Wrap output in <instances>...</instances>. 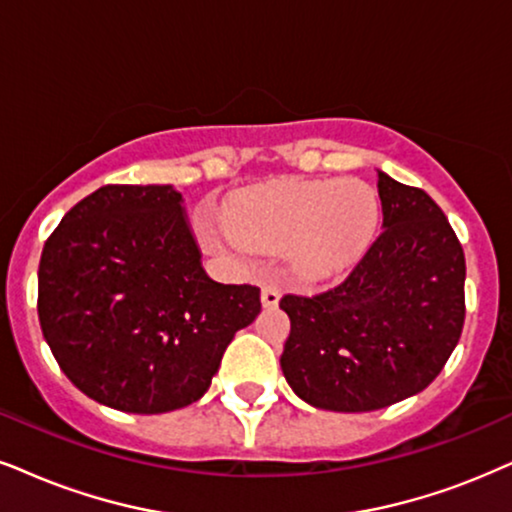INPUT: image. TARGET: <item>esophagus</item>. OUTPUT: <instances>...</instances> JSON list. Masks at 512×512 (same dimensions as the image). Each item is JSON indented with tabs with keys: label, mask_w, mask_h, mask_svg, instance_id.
Listing matches in <instances>:
<instances>
[{
	"label": "esophagus",
	"mask_w": 512,
	"mask_h": 512,
	"mask_svg": "<svg viewBox=\"0 0 512 512\" xmlns=\"http://www.w3.org/2000/svg\"><path fill=\"white\" fill-rule=\"evenodd\" d=\"M278 300H281V290H278L276 286H271V283H267V286L262 288V304L267 309H274V307H278Z\"/></svg>",
	"instance_id": "34e87169"
}]
</instances>
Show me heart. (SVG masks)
I'll use <instances>...</instances> for the list:
<instances>
[{
	"label": "heart",
	"instance_id": "b5f03b06",
	"mask_svg": "<svg viewBox=\"0 0 512 512\" xmlns=\"http://www.w3.org/2000/svg\"><path fill=\"white\" fill-rule=\"evenodd\" d=\"M380 198L361 179H276L238 193L229 231L255 250H286L302 281L340 276L373 243Z\"/></svg>",
	"mask_w": 512,
	"mask_h": 512
}]
</instances>
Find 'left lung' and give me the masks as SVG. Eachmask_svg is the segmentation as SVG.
<instances>
[{
    "label": "left lung",
    "mask_w": 512,
    "mask_h": 512,
    "mask_svg": "<svg viewBox=\"0 0 512 512\" xmlns=\"http://www.w3.org/2000/svg\"><path fill=\"white\" fill-rule=\"evenodd\" d=\"M383 234L345 281L283 295L290 335L281 368L316 409L361 413L423 392L458 345L465 257L428 193L378 170Z\"/></svg>",
    "instance_id": "8db88e82"
}]
</instances>
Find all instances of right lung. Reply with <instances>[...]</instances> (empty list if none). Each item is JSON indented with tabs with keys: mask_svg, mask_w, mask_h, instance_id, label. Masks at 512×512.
I'll return each mask as SVG.
<instances>
[{
	"mask_svg": "<svg viewBox=\"0 0 512 512\" xmlns=\"http://www.w3.org/2000/svg\"><path fill=\"white\" fill-rule=\"evenodd\" d=\"M44 340L89 399L125 413L184 409L208 392L260 288L205 274L184 198L170 184L101 186L44 243Z\"/></svg>",
	"mask_w": 512,
	"mask_h": 512,
	"instance_id": "right-lung-1",
	"label": "right lung"
}]
</instances>
